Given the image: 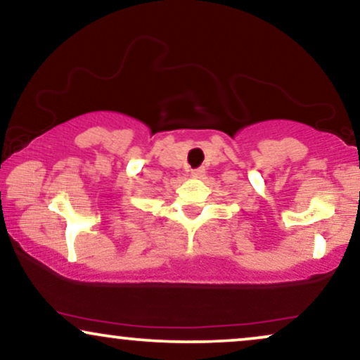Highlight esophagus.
<instances>
[{
	"mask_svg": "<svg viewBox=\"0 0 360 360\" xmlns=\"http://www.w3.org/2000/svg\"><path fill=\"white\" fill-rule=\"evenodd\" d=\"M204 172H206L204 167H195V169L191 171V176H193V177H202Z\"/></svg>",
	"mask_w": 360,
	"mask_h": 360,
	"instance_id": "obj_1",
	"label": "esophagus"
}]
</instances>
